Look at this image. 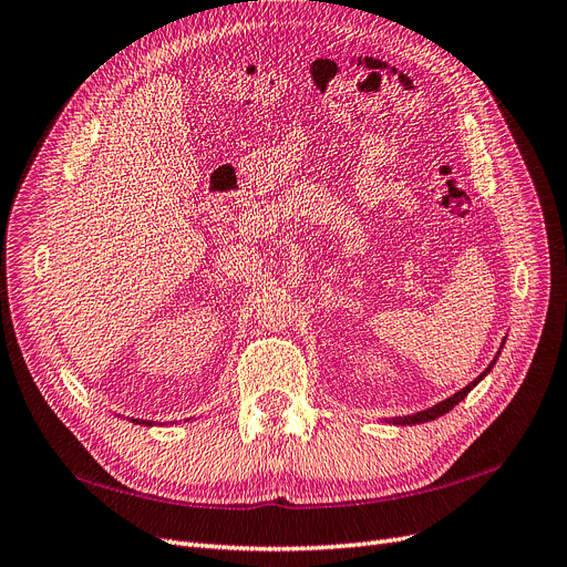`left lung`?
<instances>
[{"label":"left lung","instance_id":"left-lung-1","mask_svg":"<svg viewBox=\"0 0 567 567\" xmlns=\"http://www.w3.org/2000/svg\"><path fill=\"white\" fill-rule=\"evenodd\" d=\"M493 364H495V360H493ZM491 364V367H493ZM491 367L484 371V373H481L478 375V379L476 381H472L467 388H463V390H460V392H455L453 396H449V400H444V402H439L436 406H432V409H427V411H421V413H415V415H406V417H400V421H396V423H400V425H415V423H427V421H434V417H439V415H444V413H449L457 402H463L465 400V396L470 394V390L481 381V379H484V375L491 371Z\"/></svg>","mask_w":567,"mask_h":567}]
</instances>
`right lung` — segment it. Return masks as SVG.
Here are the masks:
<instances>
[{
  "label": "right lung",
  "mask_w": 567,
  "mask_h": 567,
  "mask_svg": "<svg viewBox=\"0 0 567 567\" xmlns=\"http://www.w3.org/2000/svg\"><path fill=\"white\" fill-rule=\"evenodd\" d=\"M135 423H140V421H135ZM144 425H152V423H144Z\"/></svg>",
  "instance_id": "1"
}]
</instances>
